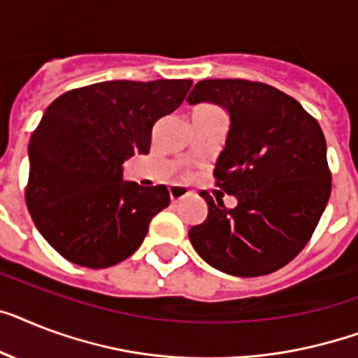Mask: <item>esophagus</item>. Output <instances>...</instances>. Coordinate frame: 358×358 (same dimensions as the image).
Here are the masks:
<instances>
[{
	"instance_id": "34e87169",
	"label": "esophagus",
	"mask_w": 358,
	"mask_h": 358,
	"mask_svg": "<svg viewBox=\"0 0 358 358\" xmlns=\"http://www.w3.org/2000/svg\"><path fill=\"white\" fill-rule=\"evenodd\" d=\"M189 194H191V191L184 187V185H171L169 187V196L173 202H180V200L187 199Z\"/></svg>"
}]
</instances>
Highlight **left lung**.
Instances as JSON below:
<instances>
[{
	"mask_svg": "<svg viewBox=\"0 0 358 358\" xmlns=\"http://www.w3.org/2000/svg\"><path fill=\"white\" fill-rule=\"evenodd\" d=\"M187 103H213L228 112V138L213 174L217 185L237 199L229 209L202 191L208 217L189 229L191 245L229 275L280 270L307 245L329 200L320 124L296 99L243 78L200 80Z\"/></svg>",
	"mask_w": 358,
	"mask_h": 358,
	"instance_id": "left-lung-1",
	"label": "left lung"
}]
</instances>
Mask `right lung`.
Masks as SVG:
<instances>
[{"mask_svg":"<svg viewBox=\"0 0 358 358\" xmlns=\"http://www.w3.org/2000/svg\"><path fill=\"white\" fill-rule=\"evenodd\" d=\"M193 80H108L55 99L29 141L25 202L34 226L68 261L108 268L139 248L171 202L165 185L123 180L149 154L152 127L178 108Z\"/></svg>","mask_w":358,"mask_h":358,"instance_id":"1","label":"right lung"}]
</instances>
